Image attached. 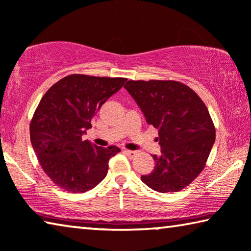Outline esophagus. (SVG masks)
I'll return each instance as SVG.
<instances>
[{
    "label": "esophagus",
    "mask_w": 251,
    "mask_h": 251,
    "mask_svg": "<svg viewBox=\"0 0 251 251\" xmlns=\"http://www.w3.org/2000/svg\"><path fill=\"white\" fill-rule=\"evenodd\" d=\"M125 153L128 156H130V157H134L135 155H137V151H131V150H125Z\"/></svg>",
    "instance_id": "34e87169"
}]
</instances>
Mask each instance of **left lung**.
<instances>
[{"instance_id": "left-lung-1", "label": "left lung", "mask_w": 251, "mask_h": 251, "mask_svg": "<svg viewBox=\"0 0 251 251\" xmlns=\"http://www.w3.org/2000/svg\"><path fill=\"white\" fill-rule=\"evenodd\" d=\"M148 125L159 130L161 154L142 182L160 193H174L204 170L215 142V126L199 95L175 80H129L125 85Z\"/></svg>"}]
</instances>
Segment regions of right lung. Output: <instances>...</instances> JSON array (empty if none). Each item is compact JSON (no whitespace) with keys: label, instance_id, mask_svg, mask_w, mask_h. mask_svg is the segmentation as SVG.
I'll return each mask as SVG.
<instances>
[{"label":"right lung","instance_id":"obj_1","mask_svg":"<svg viewBox=\"0 0 251 251\" xmlns=\"http://www.w3.org/2000/svg\"><path fill=\"white\" fill-rule=\"evenodd\" d=\"M126 78L74 74L54 83L39 101L29 125L30 142L44 172L69 193H85L102 181L118 147L82 140L91 120Z\"/></svg>","mask_w":251,"mask_h":251}]
</instances>
